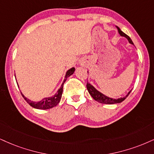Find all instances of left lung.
I'll use <instances>...</instances> for the list:
<instances>
[{
  "instance_id": "obj_1",
  "label": "left lung",
  "mask_w": 154,
  "mask_h": 154,
  "mask_svg": "<svg viewBox=\"0 0 154 154\" xmlns=\"http://www.w3.org/2000/svg\"><path fill=\"white\" fill-rule=\"evenodd\" d=\"M116 28L118 29V31H119V33L120 34L121 36L126 38L128 39V42H129L131 44L134 45V43L132 42L131 39L130 38V37L128 36V35H127L126 33H123L122 31H121V29L119 27H117L116 26ZM86 87H87V89H88V93L90 94L91 96H92L93 98H94L95 100L99 102V103H104V104H115V103H121V102L123 101V100L126 99L127 96L129 95L131 91V90L127 94V95H126V96H124V97H121V98H113L108 97L107 96H106V95H104L102 94V93L98 91L97 89L95 88L94 86H92L90 83L87 82Z\"/></svg>"
}]
</instances>
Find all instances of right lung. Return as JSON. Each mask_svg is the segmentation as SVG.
<instances>
[{"label": "right lung", "instance_id": "add662e5", "mask_svg": "<svg viewBox=\"0 0 154 154\" xmlns=\"http://www.w3.org/2000/svg\"><path fill=\"white\" fill-rule=\"evenodd\" d=\"M75 71V68H70L69 70H68L67 72H66L65 79H64L63 82L60 88L57 91V92L53 96H51V97H46L43 98L42 100H40V101H33V100H31L28 99L26 97H25L24 95H23L21 92V95L24 98V99L26 100V102L29 104L30 106H32V107L35 108V109H42V110H45V109H51V108H54L55 106L58 105V103L60 102V99H61L62 96V93H63V84L66 81V79H68L70 75H71L72 74L74 73ZM18 84V83H17Z\"/></svg>", "mask_w": 154, "mask_h": 154}]
</instances>
